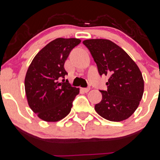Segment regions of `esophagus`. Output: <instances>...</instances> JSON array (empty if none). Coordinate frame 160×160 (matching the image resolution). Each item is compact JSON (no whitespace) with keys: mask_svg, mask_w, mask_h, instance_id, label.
<instances>
[{"mask_svg":"<svg viewBox=\"0 0 160 160\" xmlns=\"http://www.w3.org/2000/svg\"><path fill=\"white\" fill-rule=\"evenodd\" d=\"M90 87H88V88H80V90L83 91V93H88V92L90 91Z\"/></svg>","mask_w":160,"mask_h":160,"instance_id":"1","label":"esophagus"}]
</instances>
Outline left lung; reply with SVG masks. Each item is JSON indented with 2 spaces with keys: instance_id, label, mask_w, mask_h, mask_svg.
I'll return each instance as SVG.
<instances>
[{
  "instance_id": "left-lung-1",
  "label": "left lung",
  "mask_w": 160,
  "mask_h": 160,
  "mask_svg": "<svg viewBox=\"0 0 160 160\" xmlns=\"http://www.w3.org/2000/svg\"><path fill=\"white\" fill-rule=\"evenodd\" d=\"M83 43L90 51L100 75L109 77L107 90L95 110L102 118L120 122L133 114L142 97L144 80L137 63L120 47L107 39H89Z\"/></svg>"
}]
</instances>
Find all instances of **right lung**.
<instances>
[{
    "label": "right lung",
    "instance_id": "obj_1",
    "mask_svg": "<svg viewBox=\"0 0 160 160\" xmlns=\"http://www.w3.org/2000/svg\"><path fill=\"white\" fill-rule=\"evenodd\" d=\"M81 42L77 38H57L34 57L24 80L30 108L46 122H58L67 117L80 89L71 87L64 78V63L70 52Z\"/></svg>",
    "mask_w": 160,
    "mask_h": 160
}]
</instances>
